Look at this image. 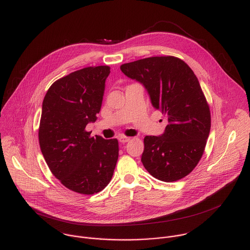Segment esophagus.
I'll return each mask as SVG.
<instances>
[{
    "mask_svg": "<svg viewBox=\"0 0 250 250\" xmlns=\"http://www.w3.org/2000/svg\"><path fill=\"white\" fill-rule=\"evenodd\" d=\"M118 140H119V142H120V143H125L130 142V141H131V138H129V137H125V136H121V137H119V138H118Z\"/></svg>",
    "mask_w": 250,
    "mask_h": 250,
    "instance_id": "obj_1",
    "label": "esophagus"
}]
</instances>
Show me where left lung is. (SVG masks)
<instances>
[{"label":"left lung","mask_w":250,"mask_h":250,"mask_svg":"<svg viewBox=\"0 0 250 250\" xmlns=\"http://www.w3.org/2000/svg\"><path fill=\"white\" fill-rule=\"evenodd\" d=\"M120 69L143 83L153 107L168 122L162 136L144 138L143 167L164 182L184 178L199 163L211 129L210 107L198 79L184 61L172 56L146 58Z\"/></svg>","instance_id":"1"}]
</instances>
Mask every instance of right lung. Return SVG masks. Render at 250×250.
<instances>
[{"label":"right lung","mask_w":250,"mask_h":250,"mask_svg":"<svg viewBox=\"0 0 250 250\" xmlns=\"http://www.w3.org/2000/svg\"><path fill=\"white\" fill-rule=\"evenodd\" d=\"M109 66H90L62 77L48 89L42 104L38 140L54 176L75 192L94 194L111 180L118 141L90 137L85 131L99 113Z\"/></svg>","instance_id":"right-lung-1"}]
</instances>
